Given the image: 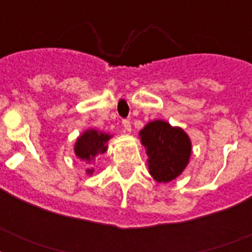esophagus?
Returning a JSON list of instances; mask_svg holds the SVG:
<instances>
[{
	"mask_svg": "<svg viewBox=\"0 0 252 252\" xmlns=\"http://www.w3.org/2000/svg\"><path fill=\"white\" fill-rule=\"evenodd\" d=\"M123 128H124V132H130L132 130L129 120H123Z\"/></svg>",
	"mask_w": 252,
	"mask_h": 252,
	"instance_id": "1",
	"label": "esophagus"
}]
</instances>
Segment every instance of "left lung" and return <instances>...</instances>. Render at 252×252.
<instances>
[{
  "label": "left lung",
  "instance_id": "left-lung-1",
  "mask_svg": "<svg viewBox=\"0 0 252 252\" xmlns=\"http://www.w3.org/2000/svg\"><path fill=\"white\" fill-rule=\"evenodd\" d=\"M148 154L150 175L158 183H168L183 172L191 157V140L179 126L163 120L148 123L140 130Z\"/></svg>",
  "mask_w": 252,
  "mask_h": 252
}]
</instances>
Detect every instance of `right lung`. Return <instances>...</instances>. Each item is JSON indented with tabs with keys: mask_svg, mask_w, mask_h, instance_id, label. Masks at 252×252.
<instances>
[{
	"mask_svg": "<svg viewBox=\"0 0 252 252\" xmlns=\"http://www.w3.org/2000/svg\"><path fill=\"white\" fill-rule=\"evenodd\" d=\"M112 137L111 134L98 132L95 129H87L77 138L74 145V153L80 159L90 163L98 154L107 152V142ZM87 174H93V168H87Z\"/></svg>",
	"mask_w": 252,
	"mask_h": 252,
	"instance_id": "right-lung-1",
	"label": "right lung"
}]
</instances>
